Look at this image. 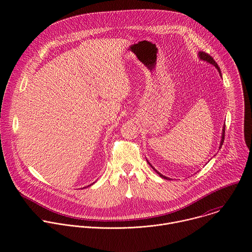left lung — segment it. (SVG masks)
<instances>
[{
  "instance_id": "1",
  "label": "left lung",
  "mask_w": 252,
  "mask_h": 252,
  "mask_svg": "<svg viewBox=\"0 0 252 252\" xmlns=\"http://www.w3.org/2000/svg\"><path fill=\"white\" fill-rule=\"evenodd\" d=\"M198 58L200 59V60H202V61H205V62H207V63H211V64H213L215 67H217V69L219 70V73H220V77H221V71H220V66H219V64L215 63V61L212 59V57H210L208 54H206V53H204V52H199L198 53ZM222 78V77H221ZM224 133H225V124H224V126H223V128H222V133H221V141H220V149L221 148V146L223 145V140H224ZM148 162H149V164L154 168V170L160 176V177H162V178H164V179H170V178H168L167 176H164V175H162L161 173H159L151 163H150V161L148 160Z\"/></svg>"
}]
</instances>
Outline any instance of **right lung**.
Instances as JSON below:
<instances>
[{
  "label": "right lung",
  "instance_id": "add662e5",
  "mask_svg": "<svg viewBox=\"0 0 252 252\" xmlns=\"http://www.w3.org/2000/svg\"><path fill=\"white\" fill-rule=\"evenodd\" d=\"M93 185V184H92ZM92 185H90V186H92ZM90 186H88V187H90Z\"/></svg>",
  "mask_w": 252,
  "mask_h": 252
}]
</instances>
